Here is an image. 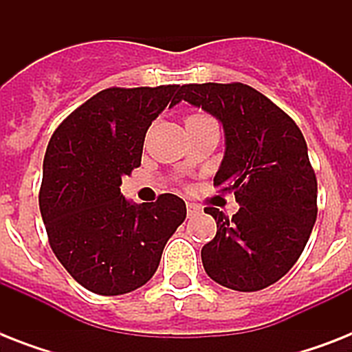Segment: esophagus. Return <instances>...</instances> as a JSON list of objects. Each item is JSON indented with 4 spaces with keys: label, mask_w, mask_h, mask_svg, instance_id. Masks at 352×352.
I'll return each mask as SVG.
<instances>
[{
    "label": "esophagus",
    "mask_w": 352,
    "mask_h": 352,
    "mask_svg": "<svg viewBox=\"0 0 352 352\" xmlns=\"http://www.w3.org/2000/svg\"><path fill=\"white\" fill-rule=\"evenodd\" d=\"M186 208H188V215H193L195 212H199V206L195 203H188Z\"/></svg>",
    "instance_id": "34e87169"
}]
</instances>
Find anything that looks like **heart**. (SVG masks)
<instances>
[{
    "instance_id": "b5f03b06",
    "label": "heart",
    "mask_w": 352,
    "mask_h": 352,
    "mask_svg": "<svg viewBox=\"0 0 352 352\" xmlns=\"http://www.w3.org/2000/svg\"><path fill=\"white\" fill-rule=\"evenodd\" d=\"M190 118H199V115H193V117H190Z\"/></svg>"
}]
</instances>
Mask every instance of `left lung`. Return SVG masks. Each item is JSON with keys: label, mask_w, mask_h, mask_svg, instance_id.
Instances as JSON below:
<instances>
[{"label": "left lung", "mask_w": 352, "mask_h": 352, "mask_svg": "<svg viewBox=\"0 0 352 352\" xmlns=\"http://www.w3.org/2000/svg\"><path fill=\"white\" fill-rule=\"evenodd\" d=\"M182 100L221 122L225 157L214 184L239 203L232 219L204 208L217 223L201 250L204 270L226 289H267L294 267L316 223L318 182L305 138L250 85L188 84L175 96V104Z\"/></svg>", "instance_id": "8db88e82"}]
</instances>
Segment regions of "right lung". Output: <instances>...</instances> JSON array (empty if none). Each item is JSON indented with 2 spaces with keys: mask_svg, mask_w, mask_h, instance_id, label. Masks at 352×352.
<instances>
[{
  "mask_svg": "<svg viewBox=\"0 0 352 352\" xmlns=\"http://www.w3.org/2000/svg\"><path fill=\"white\" fill-rule=\"evenodd\" d=\"M179 85L100 91L58 126L47 146L40 210L65 270L91 292L127 294L153 278L166 243L186 219L173 193L137 204L122 177L140 166L144 137Z\"/></svg>",
  "mask_w": 352,
  "mask_h": 352,
  "instance_id": "1",
  "label": "right lung"
}]
</instances>
